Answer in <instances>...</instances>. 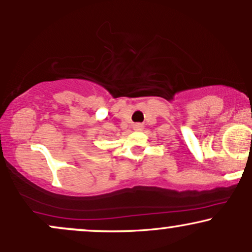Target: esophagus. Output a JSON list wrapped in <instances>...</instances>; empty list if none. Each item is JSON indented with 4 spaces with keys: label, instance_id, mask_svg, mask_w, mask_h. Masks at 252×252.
Wrapping results in <instances>:
<instances>
[{
    "label": "esophagus",
    "instance_id": "34e87169",
    "mask_svg": "<svg viewBox=\"0 0 252 252\" xmlns=\"http://www.w3.org/2000/svg\"><path fill=\"white\" fill-rule=\"evenodd\" d=\"M142 124H141V123H135L134 124V129L135 130H141V129H142Z\"/></svg>",
    "mask_w": 252,
    "mask_h": 252
}]
</instances>
